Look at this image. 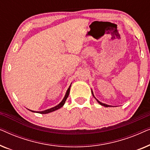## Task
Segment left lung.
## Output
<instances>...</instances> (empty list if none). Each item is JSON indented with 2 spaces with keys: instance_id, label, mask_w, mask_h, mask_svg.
<instances>
[{
  "instance_id": "1",
  "label": "left lung",
  "mask_w": 150,
  "mask_h": 150,
  "mask_svg": "<svg viewBox=\"0 0 150 150\" xmlns=\"http://www.w3.org/2000/svg\"><path fill=\"white\" fill-rule=\"evenodd\" d=\"M91 93H92V95H93V97H94V98H95V99H96V100H97V102H98V103H99V104H100V105H102V106H105V107H110V105H108V104H106L102 103V102H100V101H99V100H97V99H96V97H95V96H94V95H93V91H92V90H91Z\"/></svg>"
}]
</instances>
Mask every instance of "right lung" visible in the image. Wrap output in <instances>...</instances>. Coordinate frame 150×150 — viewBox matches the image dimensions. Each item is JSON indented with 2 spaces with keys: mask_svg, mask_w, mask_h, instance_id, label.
<instances>
[{
  "mask_svg": "<svg viewBox=\"0 0 150 150\" xmlns=\"http://www.w3.org/2000/svg\"><path fill=\"white\" fill-rule=\"evenodd\" d=\"M71 85H69V88H68V89H67V91H66V93H65V95L64 96V98H63V99L62 100V101H61L60 103L58 104V105L55 106H54V107H52V108H48V109L43 110V111H35V110H30V109H28V108H27V109L29 110L30 111H32V112H38V113H41V114H47V113H49V112H53V111H54V110H57L59 109V108H61L63 105H64V104H65V101H66L67 98H68V96H69V91H70Z\"/></svg>",
  "mask_w": 150,
  "mask_h": 150,
  "instance_id": "right-lung-1",
  "label": "right lung"
}]
</instances>
